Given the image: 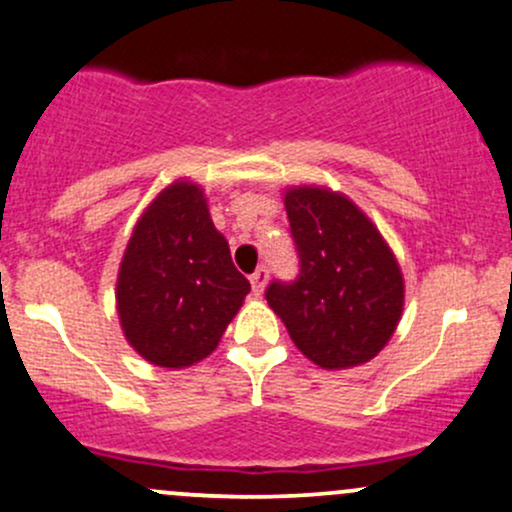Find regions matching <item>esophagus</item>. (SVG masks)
I'll list each match as a JSON object with an SVG mask.
<instances>
[{
    "label": "esophagus",
    "mask_w": 512,
    "mask_h": 512,
    "mask_svg": "<svg viewBox=\"0 0 512 512\" xmlns=\"http://www.w3.org/2000/svg\"><path fill=\"white\" fill-rule=\"evenodd\" d=\"M267 279H270V272H267V267H257V270L252 272V277H250V284H252V292H255L257 297H260V294L265 292V287H267Z\"/></svg>",
    "instance_id": "34e87169"
}]
</instances>
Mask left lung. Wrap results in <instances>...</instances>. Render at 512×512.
<instances>
[{"label": "left lung", "mask_w": 512, "mask_h": 512, "mask_svg": "<svg viewBox=\"0 0 512 512\" xmlns=\"http://www.w3.org/2000/svg\"><path fill=\"white\" fill-rule=\"evenodd\" d=\"M299 252L294 282H274L265 297L294 346L319 368L368 363L400 324L405 282L380 230L343 193L297 186L284 193Z\"/></svg>", "instance_id": "1"}]
</instances>
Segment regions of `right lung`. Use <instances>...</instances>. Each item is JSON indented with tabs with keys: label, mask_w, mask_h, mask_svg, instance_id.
<instances>
[{
	"label": "right lung",
	"mask_w": 512,
	"mask_h": 512,
	"mask_svg": "<svg viewBox=\"0 0 512 512\" xmlns=\"http://www.w3.org/2000/svg\"><path fill=\"white\" fill-rule=\"evenodd\" d=\"M247 292L203 188L166 186L134 225L117 274L129 346L159 368H188L215 351Z\"/></svg>",
	"instance_id": "obj_1"
}]
</instances>
